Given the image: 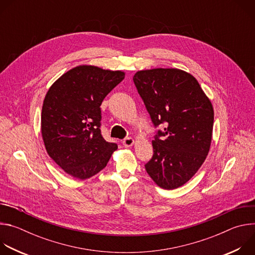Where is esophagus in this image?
I'll return each instance as SVG.
<instances>
[{
	"label": "esophagus",
	"instance_id": "34e87169",
	"mask_svg": "<svg viewBox=\"0 0 255 255\" xmlns=\"http://www.w3.org/2000/svg\"><path fill=\"white\" fill-rule=\"evenodd\" d=\"M134 139L133 138H125L123 141H122V143H123V145L125 147H131L132 145L134 144Z\"/></svg>",
	"mask_w": 255,
	"mask_h": 255
}]
</instances>
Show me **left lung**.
<instances>
[{
	"mask_svg": "<svg viewBox=\"0 0 255 255\" xmlns=\"http://www.w3.org/2000/svg\"><path fill=\"white\" fill-rule=\"evenodd\" d=\"M133 81L153 124L167 126L152 140L154 153L145 169L161 189H177L196 174L209 153L213 105L196 78L178 68L138 70Z\"/></svg>",
	"mask_w": 255,
	"mask_h": 255,
	"instance_id": "8db88e82",
	"label": "left lung"
}]
</instances>
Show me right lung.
Segmentation results:
<instances>
[{
    "mask_svg": "<svg viewBox=\"0 0 255 255\" xmlns=\"http://www.w3.org/2000/svg\"><path fill=\"white\" fill-rule=\"evenodd\" d=\"M124 78L122 70L83 64L64 72L46 93L41 112L44 146L70 176L92 177L117 150V144L101 134L100 106Z\"/></svg>",
    "mask_w": 255,
    "mask_h": 255,
    "instance_id": "1",
    "label": "right lung"
}]
</instances>
